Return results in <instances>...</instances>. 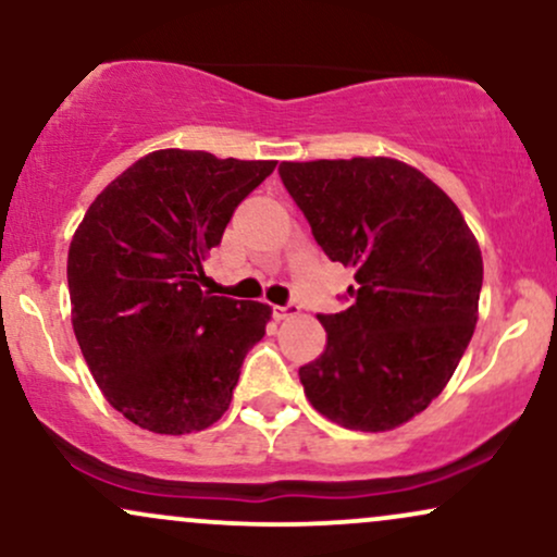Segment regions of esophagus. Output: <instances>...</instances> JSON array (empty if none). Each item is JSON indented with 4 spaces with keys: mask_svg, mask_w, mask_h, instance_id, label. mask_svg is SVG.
I'll list each match as a JSON object with an SVG mask.
<instances>
[{
    "mask_svg": "<svg viewBox=\"0 0 557 557\" xmlns=\"http://www.w3.org/2000/svg\"><path fill=\"white\" fill-rule=\"evenodd\" d=\"M298 314H300V306L298 304L277 306V309H274V317H277V319H290V317H298Z\"/></svg>",
    "mask_w": 557,
    "mask_h": 557,
    "instance_id": "34e87169",
    "label": "esophagus"
}]
</instances>
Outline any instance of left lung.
Segmentation results:
<instances>
[{"label":"left lung","mask_w":557,"mask_h":557,"mask_svg":"<svg viewBox=\"0 0 557 557\" xmlns=\"http://www.w3.org/2000/svg\"><path fill=\"white\" fill-rule=\"evenodd\" d=\"M280 177L356 280L354 306L319 317L327 345L298 369L306 398L345 430H395L443 393L474 335V233L440 185L398 159L283 162Z\"/></svg>","instance_id":"obj_1"}]
</instances>
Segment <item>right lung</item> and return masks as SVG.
Masks as SVG:
<instances>
[{"label":"right lung","mask_w":557,"mask_h":557,"mask_svg":"<svg viewBox=\"0 0 557 557\" xmlns=\"http://www.w3.org/2000/svg\"><path fill=\"white\" fill-rule=\"evenodd\" d=\"M274 164L151 151L94 198L75 230L73 332L101 395L140 430L201 432L230 408L272 306L201 290L203 261Z\"/></svg>","instance_id":"obj_1"}]
</instances>
